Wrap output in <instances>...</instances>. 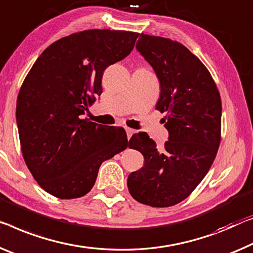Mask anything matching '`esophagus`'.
Returning a JSON list of instances; mask_svg holds the SVG:
<instances>
[{"instance_id":"1","label":"esophagus","mask_w":253,"mask_h":253,"mask_svg":"<svg viewBox=\"0 0 253 253\" xmlns=\"http://www.w3.org/2000/svg\"><path fill=\"white\" fill-rule=\"evenodd\" d=\"M126 135H127V139H130L132 137V134L134 133V130L130 129V127H126Z\"/></svg>"}]
</instances>
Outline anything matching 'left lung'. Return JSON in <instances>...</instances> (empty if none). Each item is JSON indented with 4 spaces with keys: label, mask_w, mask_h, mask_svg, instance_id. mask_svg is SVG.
I'll return each instance as SVG.
<instances>
[{
    "label": "left lung",
    "mask_w": 253,
    "mask_h": 253,
    "mask_svg": "<svg viewBox=\"0 0 253 253\" xmlns=\"http://www.w3.org/2000/svg\"><path fill=\"white\" fill-rule=\"evenodd\" d=\"M161 84L156 108L166 113L169 141L157 149L139 133L130 146L145 166L127 177L129 192L151 207H169L190 196L208 173L220 142L221 100L215 81L198 57L180 42L141 34L135 45ZM135 149V147H134Z\"/></svg>",
    "instance_id": "1"
}]
</instances>
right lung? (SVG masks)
I'll return each instance as SVG.
<instances>
[{
    "label": "right lung",
    "mask_w": 253,
    "mask_h": 253,
    "mask_svg": "<svg viewBox=\"0 0 253 253\" xmlns=\"http://www.w3.org/2000/svg\"><path fill=\"white\" fill-rule=\"evenodd\" d=\"M139 34L92 29L49 45L30 69L17 100L21 151L35 180L60 199L80 198L102 163L127 147L122 127L83 119L108 65L123 60Z\"/></svg>",
    "instance_id": "right-lung-1"
}]
</instances>
